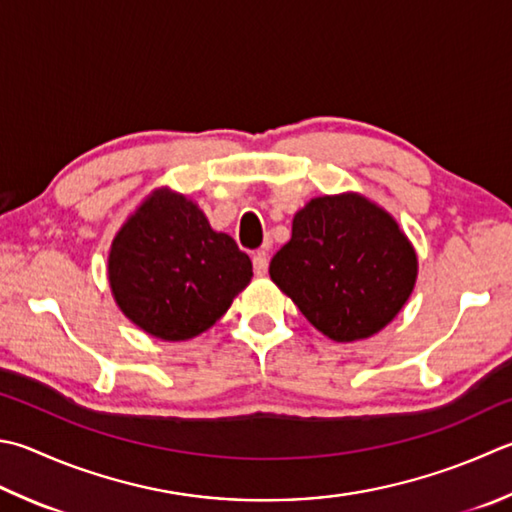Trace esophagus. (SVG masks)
Masks as SVG:
<instances>
[{
  "instance_id": "esophagus-1",
  "label": "esophagus",
  "mask_w": 512,
  "mask_h": 512,
  "mask_svg": "<svg viewBox=\"0 0 512 512\" xmlns=\"http://www.w3.org/2000/svg\"><path fill=\"white\" fill-rule=\"evenodd\" d=\"M252 263H254V272H256L258 276H265V274H267V267H269L267 249H260V252H256L254 258H252Z\"/></svg>"
}]
</instances>
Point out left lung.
<instances>
[{
    "label": "left lung",
    "instance_id": "8db88e82",
    "mask_svg": "<svg viewBox=\"0 0 512 512\" xmlns=\"http://www.w3.org/2000/svg\"><path fill=\"white\" fill-rule=\"evenodd\" d=\"M272 281L332 341L368 339L399 314L417 256L399 225L356 194L314 198L269 263Z\"/></svg>",
    "mask_w": 512,
    "mask_h": 512
}]
</instances>
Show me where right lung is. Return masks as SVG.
<instances>
[{
	"label": "right lung",
	"instance_id": "right-lung-1",
	"mask_svg": "<svg viewBox=\"0 0 512 512\" xmlns=\"http://www.w3.org/2000/svg\"><path fill=\"white\" fill-rule=\"evenodd\" d=\"M252 260L185 196L156 191L115 236L109 281L144 332L185 341L209 330L252 281Z\"/></svg>",
	"mask_w": 512,
	"mask_h": 512
}]
</instances>
